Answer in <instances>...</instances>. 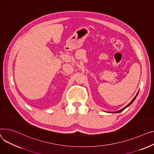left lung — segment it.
<instances>
[{"mask_svg":"<svg viewBox=\"0 0 154 154\" xmlns=\"http://www.w3.org/2000/svg\"><path fill=\"white\" fill-rule=\"evenodd\" d=\"M138 93H139V91L137 92V94H136V95L135 96V97L134 98H133L132 100V101L130 102V103L128 105H126L125 108H122V109H120V110H119V111H115V112H111V113H112V112H116V113H117V112H118H118H121V111H123L124 109H125L127 107H128L129 105H131L132 103H133V101H134V100H135V99L136 98V97L137 96V95H138Z\"/></svg>","mask_w":154,"mask_h":154,"instance_id":"obj_1","label":"left lung"}]
</instances>
